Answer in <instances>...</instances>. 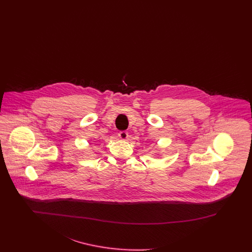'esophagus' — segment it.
Instances as JSON below:
<instances>
[{
    "label": "esophagus",
    "instance_id": "1",
    "mask_svg": "<svg viewBox=\"0 0 252 252\" xmlns=\"http://www.w3.org/2000/svg\"><path fill=\"white\" fill-rule=\"evenodd\" d=\"M118 136L122 140H126L128 138V133L126 131H120L118 133Z\"/></svg>",
    "mask_w": 252,
    "mask_h": 252
}]
</instances>
